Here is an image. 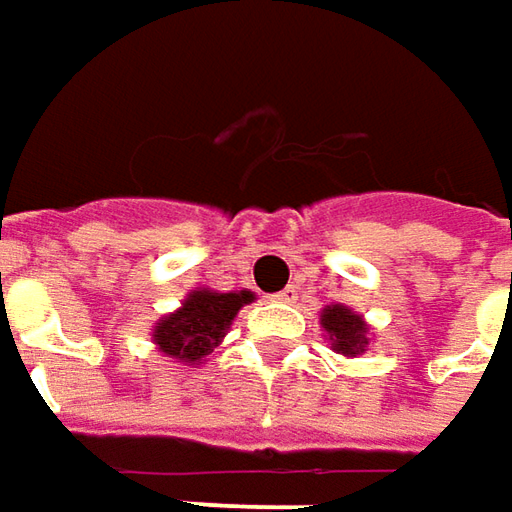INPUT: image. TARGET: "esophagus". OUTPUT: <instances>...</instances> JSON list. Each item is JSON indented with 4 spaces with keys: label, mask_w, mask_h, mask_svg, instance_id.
Returning a JSON list of instances; mask_svg holds the SVG:
<instances>
[{
    "label": "esophagus",
    "mask_w": 512,
    "mask_h": 512,
    "mask_svg": "<svg viewBox=\"0 0 512 512\" xmlns=\"http://www.w3.org/2000/svg\"><path fill=\"white\" fill-rule=\"evenodd\" d=\"M271 300H274V302H294V300H297V285H285L283 291L271 294Z\"/></svg>",
    "instance_id": "1"
}]
</instances>
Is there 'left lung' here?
Here are the masks:
<instances>
[{"instance_id": "1", "label": "left lung", "mask_w": 512, "mask_h": 512, "mask_svg": "<svg viewBox=\"0 0 512 512\" xmlns=\"http://www.w3.org/2000/svg\"><path fill=\"white\" fill-rule=\"evenodd\" d=\"M322 328L330 333L333 350L342 356H356L364 353L367 344V325L361 322V316L353 314L344 305H328L322 311Z\"/></svg>"}]
</instances>
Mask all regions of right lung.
<instances>
[{
	"mask_svg": "<svg viewBox=\"0 0 512 512\" xmlns=\"http://www.w3.org/2000/svg\"><path fill=\"white\" fill-rule=\"evenodd\" d=\"M255 300L252 291L218 294V291H193L176 314L165 316L154 330L159 350L179 361H201L218 347L241 305Z\"/></svg>",
	"mask_w": 512,
	"mask_h": 512,
	"instance_id": "1",
	"label": "right lung"
}]
</instances>
